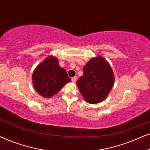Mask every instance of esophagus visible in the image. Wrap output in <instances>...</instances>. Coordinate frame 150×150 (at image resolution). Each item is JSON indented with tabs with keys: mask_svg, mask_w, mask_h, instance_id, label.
I'll use <instances>...</instances> for the list:
<instances>
[{
	"mask_svg": "<svg viewBox=\"0 0 150 150\" xmlns=\"http://www.w3.org/2000/svg\"><path fill=\"white\" fill-rule=\"evenodd\" d=\"M76 80H77V76H74L72 79H71V81H72L73 83H76Z\"/></svg>",
	"mask_w": 150,
	"mask_h": 150,
	"instance_id": "34e87169",
	"label": "esophagus"
}]
</instances>
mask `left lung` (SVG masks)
Segmentation results:
<instances>
[{
	"label": "left lung",
	"instance_id": "1",
	"mask_svg": "<svg viewBox=\"0 0 150 150\" xmlns=\"http://www.w3.org/2000/svg\"><path fill=\"white\" fill-rule=\"evenodd\" d=\"M115 81L113 71L109 63L101 56L92 58L83 67V75L76 85L89 104H97L105 100Z\"/></svg>",
	"mask_w": 150,
	"mask_h": 150
}]
</instances>
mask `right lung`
<instances>
[{"mask_svg": "<svg viewBox=\"0 0 150 150\" xmlns=\"http://www.w3.org/2000/svg\"><path fill=\"white\" fill-rule=\"evenodd\" d=\"M32 81L35 89L40 95L51 98L71 79L66 70L59 66L58 59L49 56L35 69Z\"/></svg>", "mask_w": 150, "mask_h": 150, "instance_id": "right-lung-1", "label": "right lung"}]
</instances>
